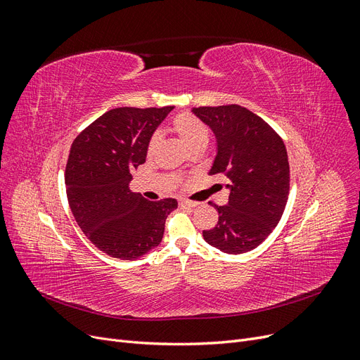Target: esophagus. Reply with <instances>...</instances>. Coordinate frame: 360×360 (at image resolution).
Returning a JSON list of instances; mask_svg holds the SVG:
<instances>
[{"instance_id": "esophagus-1", "label": "esophagus", "mask_w": 360, "mask_h": 360, "mask_svg": "<svg viewBox=\"0 0 360 360\" xmlns=\"http://www.w3.org/2000/svg\"><path fill=\"white\" fill-rule=\"evenodd\" d=\"M198 202L195 201H189V200H180V207H186V209H193V207H197Z\"/></svg>"}]
</instances>
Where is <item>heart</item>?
<instances>
[{
    "label": "heart",
    "mask_w": 360,
    "mask_h": 360,
    "mask_svg": "<svg viewBox=\"0 0 360 360\" xmlns=\"http://www.w3.org/2000/svg\"><path fill=\"white\" fill-rule=\"evenodd\" d=\"M171 129L174 130L181 143L189 150L195 147H205L209 143V129L198 117L191 112L176 114L171 120ZM159 146V135H151L147 144V156L151 158Z\"/></svg>",
    "instance_id": "heart-1"
}]
</instances>
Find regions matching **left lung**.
I'll list each match as a JSON object with an SVG mask.
<instances>
[{"instance_id": "left-lung-1", "label": "left lung", "mask_w": 360, "mask_h": 360, "mask_svg": "<svg viewBox=\"0 0 360 360\" xmlns=\"http://www.w3.org/2000/svg\"><path fill=\"white\" fill-rule=\"evenodd\" d=\"M192 112L217 141L210 174L230 180L228 204L210 202L219 219L202 237L222 252H248L266 240L284 213L290 192L285 144L274 127L245 106H200Z\"/></svg>"}]
</instances>
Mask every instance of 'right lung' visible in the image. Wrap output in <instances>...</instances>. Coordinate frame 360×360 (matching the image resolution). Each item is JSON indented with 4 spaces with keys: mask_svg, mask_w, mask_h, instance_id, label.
Masks as SVG:
<instances>
[{
    "mask_svg": "<svg viewBox=\"0 0 360 360\" xmlns=\"http://www.w3.org/2000/svg\"><path fill=\"white\" fill-rule=\"evenodd\" d=\"M174 106L115 108L75 138L66 165L70 210L89 240L120 259H136L156 248L174 198L148 201L129 189L147 144Z\"/></svg>",
    "mask_w": 360,
    "mask_h": 360,
    "instance_id": "add662e5",
    "label": "right lung"
}]
</instances>
